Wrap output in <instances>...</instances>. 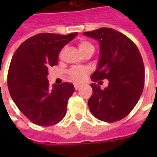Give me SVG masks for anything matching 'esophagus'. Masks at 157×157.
Masks as SVG:
<instances>
[{
    "mask_svg": "<svg viewBox=\"0 0 157 157\" xmlns=\"http://www.w3.org/2000/svg\"><path fill=\"white\" fill-rule=\"evenodd\" d=\"M74 86H75V90H78V89L80 88L81 86H82V85H81V84H77V83H75V84H74Z\"/></svg>",
    "mask_w": 157,
    "mask_h": 157,
    "instance_id": "1",
    "label": "esophagus"
}]
</instances>
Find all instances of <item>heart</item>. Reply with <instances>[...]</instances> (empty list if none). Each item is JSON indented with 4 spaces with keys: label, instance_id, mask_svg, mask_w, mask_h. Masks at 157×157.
<instances>
[{
    "label": "heart",
    "instance_id": "1",
    "mask_svg": "<svg viewBox=\"0 0 157 157\" xmlns=\"http://www.w3.org/2000/svg\"><path fill=\"white\" fill-rule=\"evenodd\" d=\"M78 47L82 54L90 48H94L93 45L87 41H81L78 44ZM89 71H90V69L87 67L74 66L69 71V75L75 82H82L83 80H85L86 76L88 74Z\"/></svg>",
    "mask_w": 157,
    "mask_h": 157
}]
</instances>
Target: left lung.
<instances>
[{"label": "left lung", "mask_w": 157, "mask_h": 157, "mask_svg": "<svg viewBox=\"0 0 157 157\" xmlns=\"http://www.w3.org/2000/svg\"><path fill=\"white\" fill-rule=\"evenodd\" d=\"M83 34L98 40L100 46L98 64L92 81L109 80V86L103 90L95 83L91 84L89 109L99 120L118 121L131 112L143 92L145 67L140 53L128 37L113 29L102 28Z\"/></svg>", "instance_id": "8db88e82"}]
</instances>
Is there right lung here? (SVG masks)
<instances>
[{
	"label": "right lung",
	"mask_w": 157,
	"mask_h": 157,
	"mask_svg": "<svg viewBox=\"0 0 157 157\" xmlns=\"http://www.w3.org/2000/svg\"><path fill=\"white\" fill-rule=\"evenodd\" d=\"M76 35L39 33L23 42L12 56L7 76L10 95L35 124L50 126L65 116L74 86L64 82L49 87L47 76L48 68L58 64L59 53Z\"/></svg>",
	"instance_id": "obj_1"
}]
</instances>
